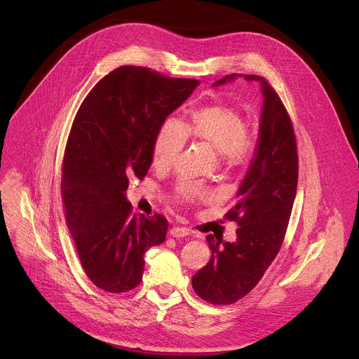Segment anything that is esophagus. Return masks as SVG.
I'll use <instances>...</instances> for the list:
<instances>
[{
  "mask_svg": "<svg viewBox=\"0 0 359 359\" xmlns=\"http://www.w3.org/2000/svg\"><path fill=\"white\" fill-rule=\"evenodd\" d=\"M190 234V230L186 229V227H179V226H175L170 229V236L175 237V238H180V237H186Z\"/></svg>",
  "mask_w": 359,
  "mask_h": 359,
  "instance_id": "1",
  "label": "esophagus"
}]
</instances>
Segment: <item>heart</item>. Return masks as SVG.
<instances>
[{
	"label": "heart",
	"instance_id": "b5f03b06",
	"mask_svg": "<svg viewBox=\"0 0 359 359\" xmlns=\"http://www.w3.org/2000/svg\"><path fill=\"white\" fill-rule=\"evenodd\" d=\"M187 137L208 144L227 165L238 166L248 161L252 137L243 115L226 104H213L194 111L187 123L166 119L153 142V159L158 166L168 168L176 162ZM177 194L187 201L206 194L196 184H182Z\"/></svg>",
	"mask_w": 359,
	"mask_h": 359
}]
</instances>
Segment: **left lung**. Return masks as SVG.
<instances>
[{"mask_svg": "<svg viewBox=\"0 0 359 359\" xmlns=\"http://www.w3.org/2000/svg\"><path fill=\"white\" fill-rule=\"evenodd\" d=\"M259 82L263 93L259 137L236 203L226 217L238 229L233 243L206 237L212 250L208 266L191 278L196 294L216 305L233 304L248 294L274 262L290 222L298 183L297 143L290 116L277 92L257 75L231 74L213 86L237 78Z\"/></svg>", "mask_w": 359, "mask_h": 359, "instance_id": "left-lung-1", "label": "left lung"}]
</instances>
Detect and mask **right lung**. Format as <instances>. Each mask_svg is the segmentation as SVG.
<instances>
[{
	"instance_id": "add662e5",
	"label": "right lung",
	"mask_w": 359,
	"mask_h": 359,
	"mask_svg": "<svg viewBox=\"0 0 359 359\" xmlns=\"http://www.w3.org/2000/svg\"><path fill=\"white\" fill-rule=\"evenodd\" d=\"M142 67H121L83 99L67 142L62 166L65 219L89 280L108 292L135 288L144 252L166 238L161 215H132L129 179L153 162L161 125L198 86Z\"/></svg>"
}]
</instances>
